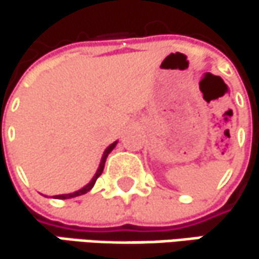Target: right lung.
Segmentation results:
<instances>
[{
    "instance_id": "add662e5",
    "label": "right lung",
    "mask_w": 259,
    "mask_h": 259,
    "mask_svg": "<svg viewBox=\"0 0 259 259\" xmlns=\"http://www.w3.org/2000/svg\"><path fill=\"white\" fill-rule=\"evenodd\" d=\"M115 144L117 142H114V144H111L108 148L105 150V153H104V157H102V160H101V164H99V169H98V172H96V175L93 177V179L84 187L81 190H78V191H75V193H72V194H62V196H56L58 199H71V197H77V196H81V194H85L87 191H90L92 188H93V185H95V182H96V179L101 177V174L104 172V166H105V160L106 157H108V154L111 153L112 150H114V147H115Z\"/></svg>"
}]
</instances>
